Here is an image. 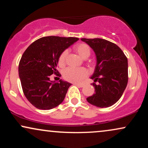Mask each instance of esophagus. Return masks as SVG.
<instances>
[{"instance_id":"34e87169","label":"esophagus","mask_w":148,"mask_h":148,"mask_svg":"<svg viewBox=\"0 0 148 148\" xmlns=\"http://www.w3.org/2000/svg\"><path fill=\"white\" fill-rule=\"evenodd\" d=\"M75 85H76V86L79 88H82L84 86V84H76Z\"/></svg>"}]
</instances>
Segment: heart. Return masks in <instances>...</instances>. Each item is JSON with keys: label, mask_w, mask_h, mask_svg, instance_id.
Segmentation results:
<instances>
[{"label": "heart", "mask_w": 148, "mask_h": 148, "mask_svg": "<svg viewBox=\"0 0 148 148\" xmlns=\"http://www.w3.org/2000/svg\"><path fill=\"white\" fill-rule=\"evenodd\" d=\"M74 50L83 58H87L90 56L91 50L89 46L85 43H79L74 47ZM67 53L64 51L60 54L58 60V64L60 67H64L65 64L66 58ZM91 65V63H88ZM88 72L87 69L84 67L74 69L72 67H68L65 69L63 72V78L64 80L72 83H79L87 77Z\"/></svg>", "instance_id": "1"}]
</instances>
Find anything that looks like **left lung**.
Returning a JSON list of instances; mask_svg holds the SVG:
<instances>
[{
  "mask_svg": "<svg viewBox=\"0 0 148 148\" xmlns=\"http://www.w3.org/2000/svg\"><path fill=\"white\" fill-rule=\"evenodd\" d=\"M95 52L97 65L91 79L95 92L87 101L99 108L115 103L128 83V61L122 49L113 42L100 38H82ZM96 82H98L97 84Z\"/></svg>",
  "mask_w": 148,
  "mask_h": 148,
  "instance_id": "obj_1",
  "label": "left lung"
}]
</instances>
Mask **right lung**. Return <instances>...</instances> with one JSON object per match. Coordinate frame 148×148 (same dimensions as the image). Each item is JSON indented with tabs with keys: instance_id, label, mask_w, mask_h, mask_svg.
Listing matches in <instances>:
<instances>
[{
	"instance_id": "obj_1",
	"label": "right lung",
	"mask_w": 148,
	"mask_h": 148,
	"mask_svg": "<svg viewBox=\"0 0 148 148\" xmlns=\"http://www.w3.org/2000/svg\"><path fill=\"white\" fill-rule=\"evenodd\" d=\"M77 40L72 37H41L22 55L18 64L22 90L26 99L38 109H51L63 101L72 84L61 80L53 84L50 77L52 74L60 77L56 69L59 56Z\"/></svg>"
}]
</instances>
